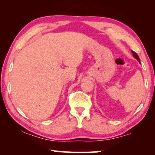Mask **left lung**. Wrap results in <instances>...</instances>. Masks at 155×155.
I'll return each mask as SVG.
<instances>
[{"instance_id":"left-lung-1","label":"left lung","mask_w":155,"mask_h":155,"mask_svg":"<svg viewBox=\"0 0 155 155\" xmlns=\"http://www.w3.org/2000/svg\"><path fill=\"white\" fill-rule=\"evenodd\" d=\"M132 53H133V57H134L135 59H137V61L140 63V58H139V57H138V55H137V53H136L135 52L133 51H132Z\"/></svg>"}]
</instances>
